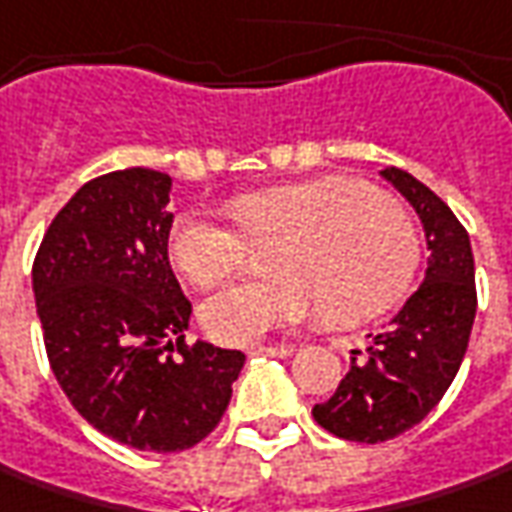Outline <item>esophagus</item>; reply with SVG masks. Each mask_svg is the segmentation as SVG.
Returning a JSON list of instances; mask_svg holds the SVG:
<instances>
[{
	"label": "esophagus",
	"mask_w": 512,
	"mask_h": 512,
	"mask_svg": "<svg viewBox=\"0 0 512 512\" xmlns=\"http://www.w3.org/2000/svg\"><path fill=\"white\" fill-rule=\"evenodd\" d=\"M294 354V345L280 343V345H252L249 348V357H274V360H286Z\"/></svg>",
	"instance_id": "34e87169"
}]
</instances>
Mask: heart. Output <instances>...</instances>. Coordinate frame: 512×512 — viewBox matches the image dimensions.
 <instances>
[{
	"label": "heart",
	"mask_w": 512,
	"mask_h": 512,
	"mask_svg": "<svg viewBox=\"0 0 512 512\" xmlns=\"http://www.w3.org/2000/svg\"><path fill=\"white\" fill-rule=\"evenodd\" d=\"M238 221L212 209L184 212L169 238L178 272L195 286L238 274L255 240H283L272 280H246L212 294L201 323L212 340L249 345L326 309L354 326L394 309L419 269V235L397 203L354 178L269 186L235 201Z\"/></svg>",
	"instance_id": "obj_1"
}]
</instances>
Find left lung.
<instances>
[{
	"label": "left lung",
	"mask_w": 512,
	"mask_h": 512,
	"mask_svg": "<svg viewBox=\"0 0 512 512\" xmlns=\"http://www.w3.org/2000/svg\"><path fill=\"white\" fill-rule=\"evenodd\" d=\"M419 215L428 269L419 289L394 314L382 334L351 351V371L334 397L311 408L317 425L340 439L377 445L411 431L445 397L465 360L476 317V272L465 226L411 172H379Z\"/></svg>",
	"instance_id": "left-lung-1"
}]
</instances>
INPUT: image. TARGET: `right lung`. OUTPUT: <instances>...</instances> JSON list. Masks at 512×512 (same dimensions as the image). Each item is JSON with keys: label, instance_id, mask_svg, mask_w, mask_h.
Returning <instances> with one entry per match:
<instances>
[{"label": "right lung", "instance_id": "add662e5", "mask_svg": "<svg viewBox=\"0 0 512 512\" xmlns=\"http://www.w3.org/2000/svg\"><path fill=\"white\" fill-rule=\"evenodd\" d=\"M172 178L130 167L84 184L33 263L50 368L96 431L175 453L218 428L246 357L184 343L192 306L169 266Z\"/></svg>", "mask_w": 512, "mask_h": 512}]
</instances>
